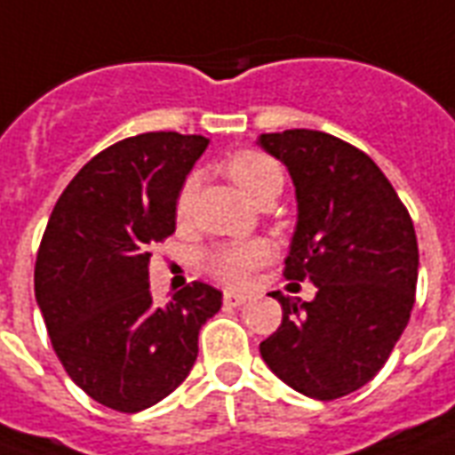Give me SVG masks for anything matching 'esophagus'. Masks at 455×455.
I'll return each mask as SVG.
<instances>
[{
  "mask_svg": "<svg viewBox=\"0 0 455 455\" xmlns=\"http://www.w3.org/2000/svg\"><path fill=\"white\" fill-rule=\"evenodd\" d=\"M247 293H237V291H225L223 303L230 305V307H240V305L247 303Z\"/></svg>",
  "mask_w": 455,
  "mask_h": 455,
  "instance_id": "1",
  "label": "esophagus"
}]
</instances>
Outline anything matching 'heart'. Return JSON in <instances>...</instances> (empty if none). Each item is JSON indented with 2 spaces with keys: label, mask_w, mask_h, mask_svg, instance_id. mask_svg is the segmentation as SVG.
<instances>
[{
  "label": "heart",
  "mask_w": 455,
  "mask_h": 455,
  "mask_svg": "<svg viewBox=\"0 0 455 455\" xmlns=\"http://www.w3.org/2000/svg\"><path fill=\"white\" fill-rule=\"evenodd\" d=\"M223 172L250 196L251 201H267L268 196H276L283 187V172L274 157L259 150H240L230 155L223 162ZM196 191H198V177H188L177 196V218L184 220L191 213ZM268 259V247L264 242H225L215 244L201 254V267L211 278L228 283V286H242Z\"/></svg>",
  "instance_id": "heart-1"
}]
</instances>
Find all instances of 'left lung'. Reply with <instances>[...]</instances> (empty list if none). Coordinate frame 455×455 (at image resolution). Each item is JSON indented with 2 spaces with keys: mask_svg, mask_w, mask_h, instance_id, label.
I'll use <instances>...</instances> for the list:
<instances>
[{
  "mask_svg": "<svg viewBox=\"0 0 455 455\" xmlns=\"http://www.w3.org/2000/svg\"><path fill=\"white\" fill-rule=\"evenodd\" d=\"M259 145L296 184L288 281H313L310 303L271 293L283 320L259 344L286 386L337 400L383 368L410 323L419 250L412 218L366 152L330 132H264Z\"/></svg>",
  "mask_w": 455,
  "mask_h": 455,
  "instance_id": "8db88e82",
  "label": "left lung"
}]
</instances>
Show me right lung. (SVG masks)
Instances as JSON below:
<instances>
[{
  "mask_svg": "<svg viewBox=\"0 0 455 455\" xmlns=\"http://www.w3.org/2000/svg\"><path fill=\"white\" fill-rule=\"evenodd\" d=\"M204 135L142 132L79 169L52 208L36 257V300L68 376L116 412H140L184 383L198 330L223 293L194 281L152 303V247L177 228V196Z\"/></svg>",
  "mask_w": 455,
  "mask_h": 455,
  "instance_id": "right-lung-1",
  "label": "right lung"
}]
</instances>
